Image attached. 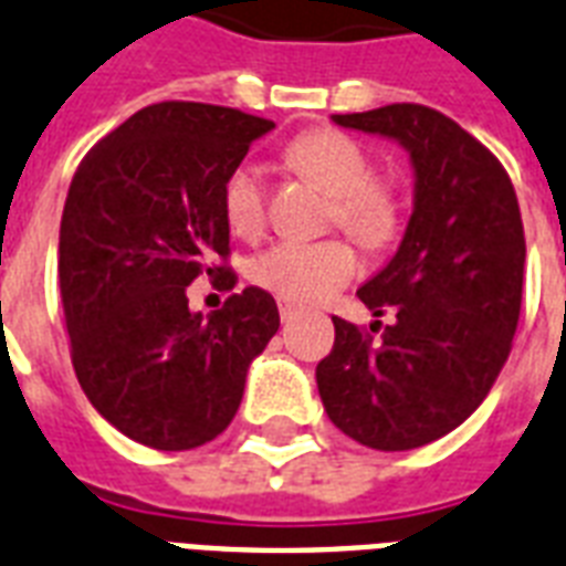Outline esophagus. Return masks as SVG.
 <instances>
[{
	"instance_id": "34e87169",
	"label": "esophagus",
	"mask_w": 566,
	"mask_h": 566,
	"mask_svg": "<svg viewBox=\"0 0 566 566\" xmlns=\"http://www.w3.org/2000/svg\"><path fill=\"white\" fill-rule=\"evenodd\" d=\"M279 314H282V321H293L300 314V305L293 300H279Z\"/></svg>"
}]
</instances>
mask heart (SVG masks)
<instances>
[{"label": "heart", "mask_w": 566, "mask_h": 566, "mask_svg": "<svg viewBox=\"0 0 566 566\" xmlns=\"http://www.w3.org/2000/svg\"><path fill=\"white\" fill-rule=\"evenodd\" d=\"M287 166L329 192V226H340L361 245L379 249L400 231V201L395 189L374 178L370 157L359 142L338 129H308L284 148ZM226 222L237 237H258L266 226V180L252 163L237 166L222 189ZM359 254L347 237L314 243L284 240L249 264L258 287L293 302H317L350 282Z\"/></svg>", "instance_id": "heart-1"}]
</instances>
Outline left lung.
<instances>
[{
  "label": "left lung",
  "instance_id": "obj_1",
  "mask_svg": "<svg viewBox=\"0 0 566 566\" xmlns=\"http://www.w3.org/2000/svg\"><path fill=\"white\" fill-rule=\"evenodd\" d=\"M398 139L416 166V210L398 254L359 287L395 323L332 317L317 388L340 433L409 451L460 427L511 356L523 308L525 231L504 166L457 120L421 103L332 115Z\"/></svg>",
  "mask_w": 566,
  "mask_h": 566
}]
</instances>
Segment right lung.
<instances>
[{"label":"right lung","instance_id":"add662e5","mask_svg":"<svg viewBox=\"0 0 566 566\" xmlns=\"http://www.w3.org/2000/svg\"><path fill=\"white\" fill-rule=\"evenodd\" d=\"M275 124L213 103L163 101L103 136L71 180L59 291L85 398L139 446L189 451L237 416L245 370L279 332L261 287L210 317L187 287L237 284L222 207L228 175Z\"/></svg>","mask_w":566,"mask_h":566}]
</instances>
